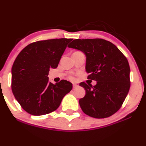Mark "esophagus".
I'll return each mask as SVG.
<instances>
[{
	"instance_id": "34e87169",
	"label": "esophagus",
	"mask_w": 146,
	"mask_h": 146,
	"mask_svg": "<svg viewBox=\"0 0 146 146\" xmlns=\"http://www.w3.org/2000/svg\"><path fill=\"white\" fill-rule=\"evenodd\" d=\"M78 86V84H73V88H77V87Z\"/></svg>"
}]
</instances>
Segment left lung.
I'll return each mask as SVG.
<instances>
[{
  "label": "left lung",
  "instance_id": "8db88e82",
  "mask_svg": "<svg viewBox=\"0 0 146 146\" xmlns=\"http://www.w3.org/2000/svg\"><path fill=\"white\" fill-rule=\"evenodd\" d=\"M68 47L82 51L86 58L88 79L96 85L81 82L86 95L79 100L82 111L94 118L108 117L121 108L130 86L128 60L118 48L104 39H76Z\"/></svg>",
  "mask_w": 146,
  "mask_h": 146
}]
</instances>
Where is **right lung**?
I'll list each match as a JSON object with an SVG mask.
<instances>
[{
    "label": "right lung",
    "mask_w": 146,
    "mask_h": 146,
    "mask_svg": "<svg viewBox=\"0 0 146 146\" xmlns=\"http://www.w3.org/2000/svg\"><path fill=\"white\" fill-rule=\"evenodd\" d=\"M72 39L40 40L27 45L15 60L11 68V89L22 108L32 115L56 110L73 84L67 80L52 84L50 68L58 67L66 45Z\"/></svg>",
    "instance_id": "obj_1"
}]
</instances>
